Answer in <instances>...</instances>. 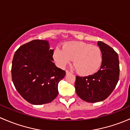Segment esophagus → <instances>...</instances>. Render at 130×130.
Wrapping results in <instances>:
<instances>
[{
  "mask_svg": "<svg viewBox=\"0 0 130 130\" xmlns=\"http://www.w3.org/2000/svg\"><path fill=\"white\" fill-rule=\"evenodd\" d=\"M66 74H70V72L69 71H66Z\"/></svg>",
  "mask_w": 130,
  "mask_h": 130,
  "instance_id": "esophagus-1",
  "label": "esophagus"
}]
</instances>
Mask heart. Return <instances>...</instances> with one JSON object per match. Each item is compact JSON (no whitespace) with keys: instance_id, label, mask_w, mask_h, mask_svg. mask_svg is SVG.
<instances>
[{"instance_id":"b5f03b06","label":"heart","mask_w":130,"mask_h":130,"mask_svg":"<svg viewBox=\"0 0 130 130\" xmlns=\"http://www.w3.org/2000/svg\"><path fill=\"white\" fill-rule=\"evenodd\" d=\"M53 58L59 67L63 68L73 59L74 69L79 74L89 76L94 74L100 69L103 62L101 49L83 42H69L62 49L57 48L53 53Z\"/></svg>"}]
</instances>
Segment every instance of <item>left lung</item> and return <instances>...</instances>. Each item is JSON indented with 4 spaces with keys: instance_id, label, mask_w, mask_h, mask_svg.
I'll list each match as a JSON object with an SVG mask.
<instances>
[{
    "instance_id": "1",
    "label": "left lung",
    "mask_w": 130,
    "mask_h": 130,
    "mask_svg": "<svg viewBox=\"0 0 130 130\" xmlns=\"http://www.w3.org/2000/svg\"><path fill=\"white\" fill-rule=\"evenodd\" d=\"M103 53L100 69L94 74L76 76L75 89L77 96L88 103H96L106 99L117 85L120 76L118 55L106 44L98 41Z\"/></svg>"
}]
</instances>
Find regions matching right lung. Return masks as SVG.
I'll list each match as a JSON object with an SVG mask.
<instances>
[{"label": "right lung", "mask_w": 130, "mask_h": 130, "mask_svg": "<svg viewBox=\"0 0 130 130\" xmlns=\"http://www.w3.org/2000/svg\"><path fill=\"white\" fill-rule=\"evenodd\" d=\"M54 49L49 42L33 40L15 51L12 79L16 90L32 105L49 103L58 94V83L66 72L53 62Z\"/></svg>", "instance_id": "add662e5"}]
</instances>
